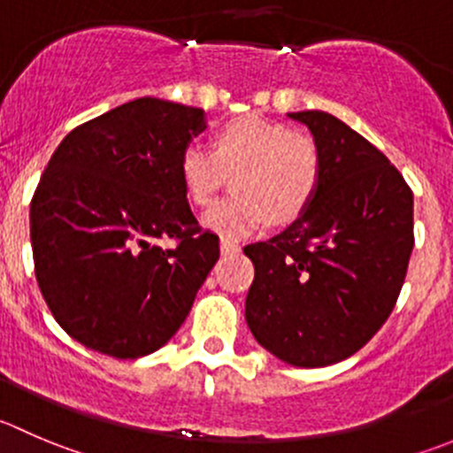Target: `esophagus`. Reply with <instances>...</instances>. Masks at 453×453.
Wrapping results in <instances>:
<instances>
[{
	"label": "esophagus",
	"instance_id": "esophagus-1",
	"mask_svg": "<svg viewBox=\"0 0 453 453\" xmlns=\"http://www.w3.org/2000/svg\"><path fill=\"white\" fill-rule=\"evenodd\" d=\"M241 252V245L230 239H221V254H236Z\"/></svg>",
	"mask_w": 453,
	"mask_h": 453
}]
</instances>
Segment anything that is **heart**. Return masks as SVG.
Instances as JSON below:
<instances>
[{
	"instance_id": "obj_1",
	"label": "heart",
	"mask_w": 453,
	"mask_h": 453,
	"mask_svg": "<svg viewBox=\"0 0 453 453\" xmlns=\"http://www.w3.org/2000/svg\"><path fill=\"white\" fill-rule=\"evenodd\" d=\"M179 170L196 205H208L232 177L234 192L214 203L203 223L223 236H245L265 221L280 226L301 217L319 190L323 164L311 134L239 117L217 130L212 150L188 146Z\"/></svg>"
}]
</instances>
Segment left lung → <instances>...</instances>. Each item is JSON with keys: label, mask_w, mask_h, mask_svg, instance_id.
Listing matches in <instances>:
<instances>
[{"label": "left lung", "mask_w": 453, "mask_h": 453, "mask_svg": "<svg viewBox=\"0 0 453 453\" xmlns=\"http://www.w3.org/2000/svg\"><path fill=\"white\" fill-rule=\"evenodd\" d=\"M320 150L310 208L245 245L254 280L245 320L258 345L296 367L345 361L392 314L414 250V195L365 137L320 110L288 112Z\"/></svg>", "instance_id": "8db88e82"}]
</instances>
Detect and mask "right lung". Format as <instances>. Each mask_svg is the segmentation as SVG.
<instances>
[{"mask_svg":"<svg viewBox=\"0 0 453 453\" xmlns=\"http://www.w3.org/2000/svg\"><path fill=\"white\" fill-rule=\"evenodd\" d=\"M205 130L192 105L142 96L77 126L30 201L35 276L57 323L95 352L139 358L186 320L219 258L183 186L181 152ZM159 238H174L161 249Z\"/></svg>","mask_w":453,"mask_h":453,"instance_id":"1","label":"right lung"}]
</instances>
